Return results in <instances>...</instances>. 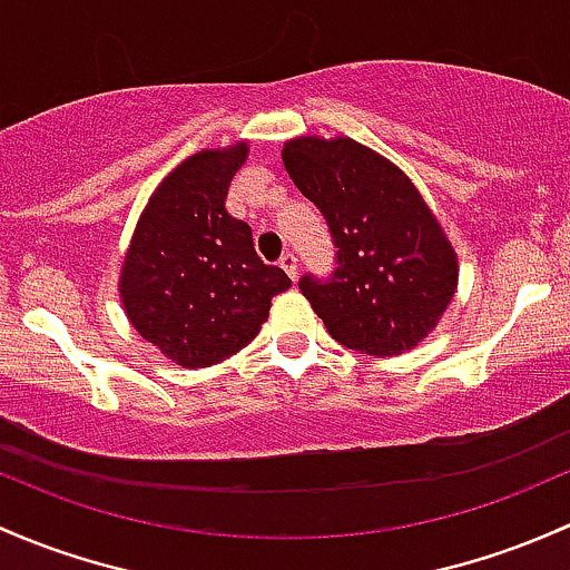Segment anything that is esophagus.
Returning a JSON list of instances; mask_svg holds the SVG:
<instances>
[{"instance_id":"1","label":"esophagus","mask_w":570,"mask_h":570,"mask_svg":"<svg viewBox=\"0 0 570 570\" xmlns=\"http://www.w3.org/2000/svg\"><path fill=\"white\" fill-rule=\"evenodd\" d=\"M281 267L286 269V275H289L292 281H297V256L292 254V250H286V254L281 256Z\"/></svg>"}]
</instances>
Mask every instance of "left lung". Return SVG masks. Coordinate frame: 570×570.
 Listing matches in <instances>:
<instances>
[{
    "mask_svg": "<svg viewBox=\"0 0 570 570\" xmlns=\"http://www.w3.org/2000/svg\"><path fill=\"white\" fill-rule=\"evenodd\" d=\"M281 158L338 248L331 278H301L327 333L376 357L421 344L456 295L459 262L412 179L346 136H301Z\"/></svg>",
    "mask_w": 570,
    "mask_h": 570,
    "instance_id": "obj_1",
    "label": "left lung"
}]
</instances>
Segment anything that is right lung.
I'll return each instance as SVG.
<instances>
[{
    "label": "right lung",
    "mask_w": 570,
    "mask_h": 570,
    "mask_svg": "<svg viewBox=\"0 0 570 570\" xmlns=\"http://www.w3.org/2000/svg\"><path fill=\"white\" fill-rule=\"evenodd\" d=\"M248 144L202 149L155 188L119 273L130 325L183 368H207L259 333L289 275L265 265L245 220L226 213Z\"/></svg>",
    "instance_id": "1"
}]
</instances>
